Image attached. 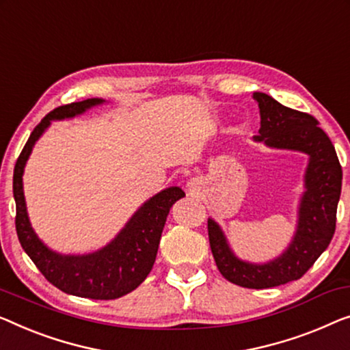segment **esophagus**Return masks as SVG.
Returning a JSON list of instances; mask_svg holds the SVG:
<instances>
[{"instance_id": "obj_1", "label": "esophagus", "mask_w": 350, "mask_h": 350, "mask_svg": "<svg viewBox=\"0 0 350 350\" xmlns=\"http://www.w3.org/2000/svg\"><path fill=\"white\" fill-rule=\"evenodd\" d=\"M199 187H200V183L197 178H192L189 183H187V191H189L191 194H197V192H199Z\"/></svg>"}]
</instances>
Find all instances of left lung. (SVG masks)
Segmentation results:
<instances>
[{
	"mask_svg": "<svg viewBox=\"0 0 350 350\" xmlns=\"http://www.w3.org/2000/svg\"><path fill=\"white\" fill-rule=\"evenodd\" d=\"M260 110L259 135L270 148L310 156L305 192L298 206L297 230L286 251L265 263L245 262L234 254L219 224L208 219V238L217 270L227 281L247 288H268L300 280L330 245L336 229L342 170L335 146L314 116L288 109L265 93L252 94Z\"/></svg>",
	"mask_w": 350,
	"mask_h": 350,
	"instance_id": "left-lung-1",
	"label": "left lung"
}]
</instances>
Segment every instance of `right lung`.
I'll return each instance as SVG.
<instances>
[{
	"label": "right lung",
	"instance_id": "right-lung-1",
	"mask_svg": "<svg viewBox=\"0 0 350 350\" xmlns=\"http://www.w3.org/2000/svg\"><path fill=\"white\" fill-rule=\"evenodd\" d=\"M100 98H91L57 107L34 128L14 167V199L17 216L15 229L18 241L45 280L70 295L93 300H113L139 287L153 268L158 254L161 234L172 205L185 192L178 186L167 187L145 202L126 222L109 245L90 254H59L44 245L29 222L23 196V170L33 146L53 120L74 118L88 109L104 104Z\"/></svg>",
	"mask_w": 350,
	"mask_h": 350
}]
</instances>
